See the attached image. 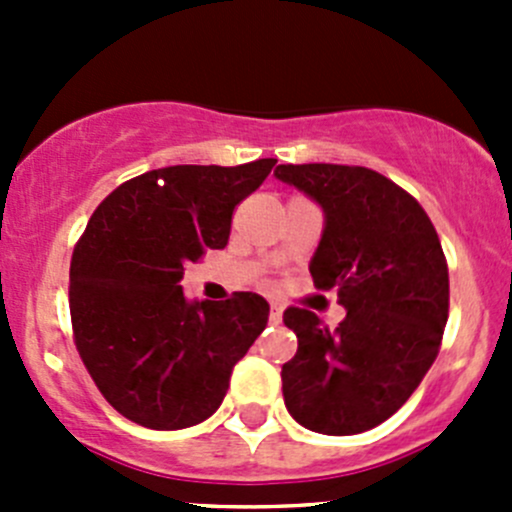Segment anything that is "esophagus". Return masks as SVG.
Segmentation results:
<instances>
[{
    "mask_svg": "<svg viewBox=\"0 0 512 512\" xmlns=\"http://www.w3.org/2000/svg\"><path fill=\"white\" fill-rule=\"evenodd\" d=\"M282 322V307L280 304H272L270 307V324H280Z\"/></svg>",
    "mask_w": 512,
    "mask_h": 512,
    "instance_id": "obj_1",
    "label": "esophagus"
}]
</instances>
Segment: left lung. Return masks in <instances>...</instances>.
Segmentation results:
<instances>
[{"label":"left lung","instance_id":"obj_1","mask_svg":"<svg viewBox=\"0 0 512 512\" xmlns=\"http://www.w3.org/2000/svg\"><path fill=\"white\" fill-rule=\"evenodd\" d=\"M324 210L309 272L337 289L347 317L324 327L285 309L297 354L282 366L285 406L327 436L369 431L394 416L436 361L448 319V265L426 210L394 180L361 165H277Z\"/></svg>","mask_w":512,"mask_h":512}]
</instances>
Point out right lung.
Segmentation results:
<instances>
[{
    "label": "right lung",
    "instance_id": "add662e5",
    "mask_svg": "<svg viewBox=\"0 0 512 512\" xmlns=\"http://www.w3.org/2000/svg\"><path fill=\"white\" fill-rule=\"evenodd\" d=\"M275 163L148 170L91 215L71 257V327L98 391L128 421L178 431L213 416L267 327L260 294L188 302L180 280L188 262L223 250L232 210Z\"/></svg>",
    "mask_w": 512,
    "mask_h": 512
}]
</instances>
